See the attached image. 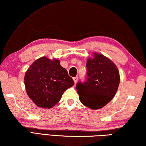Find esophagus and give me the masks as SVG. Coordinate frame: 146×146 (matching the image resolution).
Here are the masks:
<instances>
[{"mask_svg":"<svg viewBox=\"0 0 146 146\" xmlns=\"http://www.w3.org/2000/svg\"><path fill=\"white\" fill-rule=\"evenodd\" d=\"M73 80H74V82H75V84H76V82H77L78 81V77L77 76H75V77H73Z\"/></svg>","mask_w":146,"mask_h":146,"instance_id":"34e87169","label":"esophagus"}]
</instances>
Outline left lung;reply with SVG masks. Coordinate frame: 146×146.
Instances as JSON below:
<instances>
[{
	"label": "left lung",
	"instance_id": "obj_1",
	"mask_svg": "<svg viewBox=\"0 0 146 146\" xmlns=\"http://www.w3.org/2000/svg\"><path fill=\"white\" fill-rule=\"evenodd\" d=\"M87 79L76 85L79 100L91 110H98L115 97L120 84L117 66L102 54L94 53L86 63Z\"/></svg>",
	"mask_w": 146,
	"mask_h": 146
}]
</instances>
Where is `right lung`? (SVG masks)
Returning <instances> with one entry per match:
<instances>
[{
    "instance_id": "obj_1",
    "label": "right lung",
    "mask_w": 146,
    "mask_h": 146,
    "mask_svg": "<svg viewBox=\"0 0 146 146\" xmlns=\"http://www.w3.org/2000/svg\"><path fill=\"white\" fill-rule=\"evenodd\" d=\"M72 78L62 67L58 58L47 56L32 63L24 76L28 97L39 108H51L61 99L64 91L74 85Z\"/></svg>"
}]
</instances>
